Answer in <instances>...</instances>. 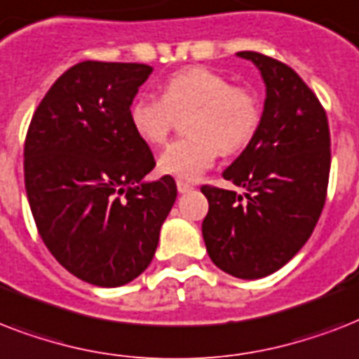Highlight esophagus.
I'll use <instances>...</instances> for the list:
<instances>
[{
  "mask_svg": "<svg viewBox=\"0 0 359 359\" xmlns=\"http://www.w3.org/2000/svg\"><path fill=\"white\" fill-rule=\"evenodd\" d=\"M177 190H179L180 194H186V191L194 190V186H191L190 182H186V180H177Z\"/></svg>",
  "mask_w": 359,
  "mask_h": 359,
  "instance_id": "34e87169",
  "label": "esophagus"
}]
</instances>
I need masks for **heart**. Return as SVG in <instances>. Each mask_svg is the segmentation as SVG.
I'll return each mask as SVG.
<instances>
[{
	"instance_id": "1",
	"label": "heart",
	"mask_w": 359,
	"mask_h": 359,
	"mask_svg": "<svg viewBox=\"0 0 359 359\" xmlns=\"http://www.w3.org/2000/svg\"><path fill=\"white\" fill-rule=\"evenodd\" d=\"M191 111V135L173 141L160 154L163 173L194 180L212 168L219 152H235L253 140L262 119L261 102L251 89L208 67H186L171 74L163 97L141 93L130 106V124L149 145H162L179 117Z\"/></svg>"
}]
</instances>
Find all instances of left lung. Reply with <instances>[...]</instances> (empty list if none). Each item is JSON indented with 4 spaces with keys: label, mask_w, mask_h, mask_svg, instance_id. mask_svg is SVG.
I'll return each mask as SVG.
<instances>
[{
    "label": "left lung",
    "mask_w": 359,
    "mask_h": 359,
    "mask_svg": "<svg viewBox=\"0 0 359 359\" xmlns=\"http://www.w3.org/2000/svg\"><path fill=\"white\" fill-rule=\"evenodd\" d=\"M266 83L257 134L224 171L244 196L201 186L208 199L203 238L212 262L240 279L285 266L317 225L328 191L330 128L317 95L278 59L238 52Z\"/></svg>",
    "instance_id": "8db88e82"
}]
</instances>
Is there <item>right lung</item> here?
<instances>
[{"mask_svg":"<svg viewBox=\"0 0 359 359\" xmlns=\"http://www.w3.org/2000/svg\"><path fill=\"white\" fill-rule=\"evenodd\" d=\"M152 67L81 61L39 104L24 145L33 219L57 262L98 287L135 279L156 251L177 199L171 175L130 124V106Z\"/></svg>","mask_w":359,"mask_h":359,"instance_id":"1","label":"right lung"}]
</instances>
